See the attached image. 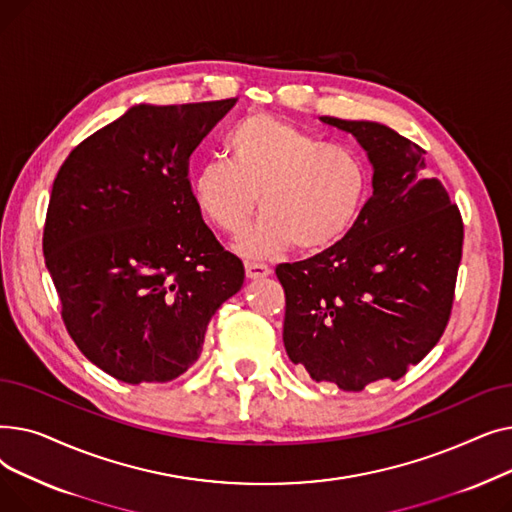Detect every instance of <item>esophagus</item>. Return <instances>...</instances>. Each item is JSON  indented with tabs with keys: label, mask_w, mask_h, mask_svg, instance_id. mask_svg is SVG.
I'll return each mask as SVG.
<instances>
[{
	"label": "esophagus",
	"mask_w": 512,
	"mask_h": 512,
	"mask_svg": "<svg viewBox=\"0 0 512 512\" xmlns=\"http://www.w3.org/2000/svg\"><path fill=\"white\" fill-rule=\"evenodd\" d=\"M245 270H247V278H251V280H261V278H267L272 274L270 267L263 263H257V261H247Z\"/></svg>",
	"instance_id": "34e87169"
}]
</instances>
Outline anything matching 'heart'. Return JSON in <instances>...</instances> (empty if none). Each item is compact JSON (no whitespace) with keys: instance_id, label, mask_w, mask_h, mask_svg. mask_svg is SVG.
<instances>
[{"instance_id":"heart-1","label":"heart","mask_w":512,"mask_h":512,"mask_svg":"<svg viewBox=\"0 0 512 512\" xmlns=\"http://www.w3.org/2000/svg\"><path fill=\"white\" fill-rule=\"evenodd\" d=\"M230 159L211 157L195 170L193 197L226 234L245 230L257 205L261 218L238 240L251 259L290 245L303 255L334 249L355 230L371 195L365 157L272 114H251L226 137Z\"/></svg>"}]
</instances>
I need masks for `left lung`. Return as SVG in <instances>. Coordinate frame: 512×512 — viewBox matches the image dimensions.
Returning <instances> with one entry per match:
<instances>
[{
    "mask_svg": "<svg viewBox=\"0 0 512 512\" xmlns=\"http://www.w3.org/2000/svg\"><path fill=\"white\" fill-rule=\"evenodd\" d=\"M351 132L373 164V195L334 249L276 276L286 294L284 346L315 382L361 392L400 380L442 338L463 257V218L425 178V149L365 120L321 118Z\"/></svg>",
    "mask_w": 512,
    "mask_h": 512,
    "instance_id": "8db88e82",
    "label": "left lung"
}]
</instances>
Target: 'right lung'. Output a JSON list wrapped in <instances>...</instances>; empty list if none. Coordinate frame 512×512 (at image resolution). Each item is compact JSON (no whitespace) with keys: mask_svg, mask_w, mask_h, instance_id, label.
<instances>
[{"mask_svg":"<svg viewBox=\"0 0 512 512\" xmlns=\"http://www.w3.org/2000/svg\"><path fill=\"white\" fill-rule=\"evenodd\" d=\"M234 103L134 105L53 180L43 255L64 326L120 382L166 384L195 365L209 319L245 282L188 180L193 151Z\"/></svg>","mask_w":512,"mask_h":512,"instance_id":"right-lung-1","label":"right lung"}]
</instances>
